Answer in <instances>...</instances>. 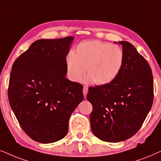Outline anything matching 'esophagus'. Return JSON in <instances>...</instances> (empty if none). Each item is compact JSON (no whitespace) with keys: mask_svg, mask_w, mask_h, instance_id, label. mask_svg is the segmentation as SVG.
<instances>
[{"mask_svg":"<svg viewBox=\"0 0 161 161\" xmlns=\"http://www.w3.org/2000/svg\"><path fill=\"white\" fill-rule=\"evenodd\" d=\"M87 92H88V88L86 86H84V87H83V94H84L85 98L86 97Z\"/></svg>","mask_w":161,"mask_h":161,"instance_id":"esophagus-1","label":"esophagus"}]
</instances>
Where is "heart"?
Returning a JSON list of instances; mask_svg holds the SVG:
<instances>
[{"mask_svg": "<svg viewBox=\"0 0 161 161\" xmlns=\"http://www.w3.org/2000/svg\"><path fill=\"white\" fill-rule=\"evenodd\" d=\"M124 61V53L121 47L99 40H90L79 43L75 52L68 53L66 68L68 77L76 82L86 67L87 82L103 85L116 78Z\"/></svg>", "mask_w": 161, "mask_h": 161, "instance_id": "heart-1", "label": "heart"}]
</instances>
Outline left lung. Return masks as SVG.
Instances as JSON below:
<instances>
[{"label":"left lung","mask_w":161,"mask_h":161,"mask_svg":"<svg viewBox=\"0 0 161 161\" xmlns=\"http://www.w3.org/2000/svg\"><path fill=\"white\" fill-rule=\"evenodd\" d=\"M124 53L121 71L112 82L90 87L91 130L100 140L116 143L138 131L152 108L153 76L144 57L129 42L120 41Z\"/></svg>","instance_id":"left-lung-1"}]
</instances>
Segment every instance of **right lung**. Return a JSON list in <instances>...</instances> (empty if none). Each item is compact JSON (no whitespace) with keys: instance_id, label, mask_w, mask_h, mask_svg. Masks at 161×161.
<instances>
[{"instance_id":"obj_1","label":"right lung","mask_w":161,"mask_h":161,"mask_svg":"<svg viewBox=\"0 0 161 161\" xmlns=\"http://www.w3.org/2000/svg\"><path fill=\"white\" fill-rule=\"evenodd\" d=\"M74 39L38 40L12 65L8 102L23 131L37 142L63 139L70 115L84 98L82 85L65 78Z\"/></svg>"}]
</instances>
